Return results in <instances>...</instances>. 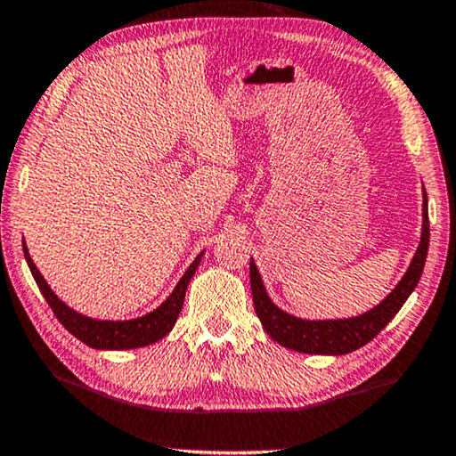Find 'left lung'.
Instances as JSON below:
<instances>
[{"mask_svg": "<svg viewBox=\"0 0 456 456\" xmlns=\"http://www.w3.org/2000/svg\"><path fill=\"white\" fill-rule=\"evenodd\" d=\"M428 244H430V222H428V195L424 191V206H421V239L409 263L405 275L397 286L391 289L380 305L366 310L364 314L349 316V319H322L308 321L300 319L281 310L269 298L263 286L261 273L255 261L250 259V289H253L255 313L259 316L263 329L269 338L280 346L294 349L300 354H321V355H343L354 352L372 341L385 329L395 314L399 313L405 300L418 286L421 272H424Z\"/></svg>", "mask_w": 456, "mask_h": 456, "instance_id": "left-lung-1", "label": "left lung"}]
</instances>
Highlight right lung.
<instances>
[{
  "mask_svg": "<svg viewBox=\"0 0 456 456\" xmlns=\"http://www.w3.org/2000/svg\"><path fill=\"white\" fill-rule=\"evenodd\" d=\"M22 248L26 263H28L30 267V273L35 277L38 289H41V294L45 296V300H47L53 313H55L59 322H61L74 338L94 349H135L151 346V343L167 338V335L173 331L176 319H179V313L184 302V292H187L191 277L195 275V269L200 267L201 256L206 253V250H201V253L195 256V261L191 263L187 272L183 273L179 283L175 286L173 294H170L160 306L151 310V313L129 321H102L77 313V310L65 305L63 300H59V296L53 292L47 280H45L41 272L37 269L26 242L22 244Z\"/></svg>",
  "mask_w": 456,
  "mask_h": 456,
  "instance_id": "obj_1",
  "label": "right lung"
}]
</instances>
